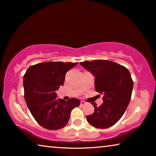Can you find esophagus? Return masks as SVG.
<instances>
[{"mask_svg":"<svg viewBox=\"0 0 156 156\" xmlns=\"http://www.w3.org/2000/svg\"><path fill=\"white\" fill-rule=\"evenodd\" d=\"M85 104H87L86 102L83 101V100H81V101H80V105H84Z\"/></svg>","mask_w":156,"mask_h":156,"instance_id":"esophagus-1","label":"esophagus"}]
</instances>
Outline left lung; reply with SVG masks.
Returning <instances> with one entry per match:
<instances>
[{
	"instance_id": "1",
	"label": "left lung",
	"mask_w": 156,
	"mask_h": 156,
	"mask_svg": "<svg viewBox=\"0 0 156 156\" xmlns=\"http://www.w3.org/2000/svg\"><path fill=\"white\" fill-rule=\"evenodd\" d=\"M80 64L95 76V89L103 95V103L87 115V120L94 127L112 126L125 113L131 100L133 82L125 67L106 60L81 62Z\"/></svg>"
}]
</instances>
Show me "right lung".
Segmentation results:
<instances>
[{
	"label": "right lung",
	"mask_w": 156,
	"mask_h": 156,
	"mask_svg": "<svg viewBox=\"0 0 156 156\" xmlns=\"http://www.w3.org/2000/svg\"><path fill=\"white\" fill-rule=\"evenodd\" d=\"M78 62H47L30 66L23 77L24 98L29 110L39 125L49 130L64 127L70 113L80 104L77 98L58 99L65 74Z\"/></svg>",
	"instance_id": "obj_1"
}]
</instances>
